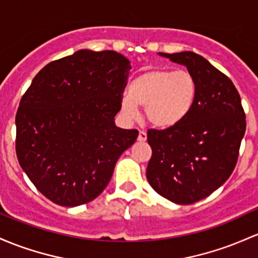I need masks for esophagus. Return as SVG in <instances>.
Segmentation results:
<instances>
[{
	"label": "esophagus",
	"mask_w": 258,
	"mask_h": 258,
	"mask_svg": "<svg viewBox=\"0 0 258 258\" xmlns=\"http://www.w3.org/2000/svg\"><path fill=\"white\" fill-rule=\"evenodd\" d=\"M140 142H144V141L147 140V134L144 131H140V134H138V138H137Z\"/></svg>",
	"instance_id": "1"
}]
</instances>
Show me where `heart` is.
<instances>
[{"mask_svg": "<svg viewBox=\"0 0 258 258\" xmlns=\"http://www.w3.org/2000/svg\"><path fill=\"white\" fill-rule=\"evenodd\" d=\"M196 97L197 83L191 73L157 67L144 71L131 82L128 94L121 99V110L134 118L138 106H144L149 123L168 128L188 115Z\"/></svg>", "mask_w": 258, "mask_h": 258, "instance_id": "b5f03b06", "label": "heart"}]
</instances>
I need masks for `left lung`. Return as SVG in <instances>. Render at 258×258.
<instances>
[{"mask_svg":"<svg viewBox=\"0 0 258 258\" xmlns=\"http://www.w3.org/2000/svg\"><path fill=\"white\" fill-rule=\"evenodd\" d=\"M159 55L187 67L197 83V97L179 123L148 130L152 158L147 179L160 196L191 205L233 174L246 130L245 111L231 79L205 57L192 51Z\"/></svg>","mask_w":258,"mask_h":258,"instance_id":"8db88e82","label":"left lung"}]
</instances>
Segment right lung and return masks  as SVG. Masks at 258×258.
<instances>
[{"label":"right lung","instance_id":"1","mask_svg":"<svg viewBox=\"0 0 258 258\" xmlns=\"http://www.w3.org/2000/svg\"><path fill=\"white\" fill-rule=\"evenodd\" d=\"M131 64L116 51L79 50L47 63L16 115L19 165L51 202L76 207L106 187L138 137L115 126Z\"/></svg>","mask_w":258,"mask_h":258}]
</instances>
